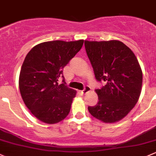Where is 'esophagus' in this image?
Wrapping results in <instances>:
<instances>
[{
	"label": "esophagus",
	"instance_id": "34e87169",
	"mask_svg": "<svg viewBox=\"0 0 156 156\" xmlns=\"http://www.w3.org/2000/svg\"><path fill=\"white\" fill-rule=\"evenodd\" d=\"M90 91H91V89H90L89 86H86L84 89L82 90V91H80V93L82 94V95H83V94H86V93L89 92Z\"/></svg>",
	"mask_w": 156,
	"mask_h": 156
}]
</instances>
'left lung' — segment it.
<instances>
[{
    "label": "left lung",
    "instance_id": "8db88e82",
    "mask_svg": "<svg viewBox=\"0 0 156 156\" xmlns=\"http://www.w3.org/2000/svg\"><path fill=\"white\" fill-rule=\"evenodd\" d=\"M85 47L96 80L106 82L101 89L95 90L98 104L88 110L104 123L120 121L140 95L143 73L137 58L130 48L116 40L85 41Z\"/></svg>",
    "mask_w": 156,
    "mask_h": 156
}]
</instances>
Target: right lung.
<instances>
[{
	"mask_svg": "<svg viewBox=\"0 0 156 156\" xmlns=\"http://www.w3.org/2000/svg\"><path fill=\"white\" fill-rule=\"evenodd\" d=\"M83 42V40L43 42L27 54L19 74V91L26 107L40 121L55 124L70 113L76 91L64 83L59 85L58 81L64 67L81 49Z\"/></svg>",
	"mask_w": 156,
	"mask_h": 156,
	"instance_id": "add662e5",
	"label": "right lung"
}]
</instances>
